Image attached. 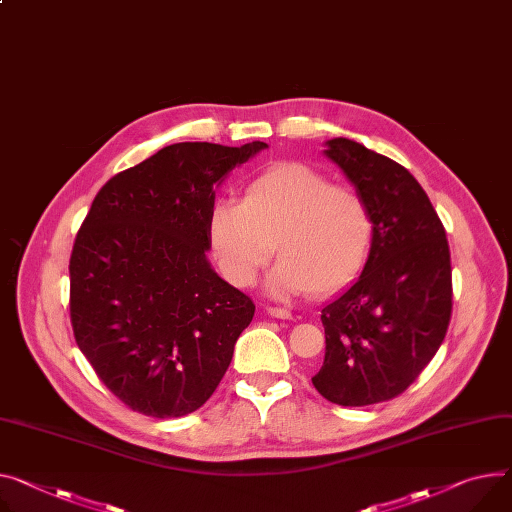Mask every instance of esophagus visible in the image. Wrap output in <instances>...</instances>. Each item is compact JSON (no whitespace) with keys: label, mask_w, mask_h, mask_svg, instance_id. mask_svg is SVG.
I'll list each match as a JSON object with an SVG mask.
<instances>
[{"label":"esophagus","mask_w":512,"mask_h":512,"mask_svg":"<svg viewBox=\"0 0 512 512\" xmlns=\"http://www.w3.org/2000/svg\"><path fill=\"white\" fill-rule=\"evenodd\" d=\"M266 311H268V316H272V318H279V320H291L293 318V313H291V309H287V307H266Z\"/></svg>","instance_id":"obj_1"}]
</instances>
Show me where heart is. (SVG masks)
<instances>
[{
  "label": "heart",
  "mask_w": 512,
  "mask_h": 512,
  "mask_svg": "<svg viewBox=\"0 0 512 512\" xmlns=\"http://www.w3.org/2000/svg\"><path fill=\"white\" fill-rule=\"evenodd\" d=\"M373 219L363 196L305 164H277L246 180L242 203L221 199L209 213V240L223 277L248 287L272 258L274 295H330L363 270Z\"/></svg>",
  "instance_id": "1"
}]
</instances>
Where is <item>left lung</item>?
<instances>
[{
  "label": "left lung",
  "mask_w": 512,
  "mask_h": 512,
  "mask_svg": "<svg viewBox=\"0 0 512 512\" xmlns=\"http://www.w3.org/2000/svg\"><path fill=\"white\" fill-rule=\"evenodd\" d=\"M324 153L365 199L373 240L361 277L322 309L326 357L311 383L332 404L369 406L404 393L443 344L451 252L435 207L404 166L344 137Z\"/></svg>",
  "instance_id": "8db88e82"
}]
</instances>
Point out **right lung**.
<instances>
[{"mask_svg":"<svg viewBox=\"0 0 512 512\" xmlns=\"http://www.w3.org/2000/svg\"><path fill=\"white\" fill-rule=\"evenodd\" d=\"M268 147L174 143L112 176L69 258V318L98 379L133 412L178 418L223 379L256 305L207 260L217 182Z\"/></svg>","mask_w":512,"mask_h":512,"instance_id":"right-lung-1","label":"right lung"}]
</instances>
